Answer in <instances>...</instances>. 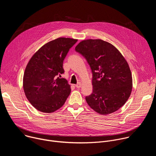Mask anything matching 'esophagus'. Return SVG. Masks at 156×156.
Here are the masks:
<instances>
[{"label":"esophagus","mask_w":156,"mask_h":156,"mask_svg":"<svg viewBox=\"0 0 156 156\" xmlns=\"http://www.w3.org/2000/svg\"><path fill=\"white\" fill-rule=\"evenodd\" d=\"M81 86V83H77L76 84H75V87H76L77 88H80Z\"/></svg>","instance_id":"1"}]
</instances>
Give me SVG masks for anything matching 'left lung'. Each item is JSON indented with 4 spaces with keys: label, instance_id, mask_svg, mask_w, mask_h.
Masks as SVG:
<instances>
[{
    "label": "left lung",
    "instance_id": "1",
    "mask_svg": "<svg viewBox=\"0 0 156 156\" xmlns=\"http://www.w3.org/2000/svg\"><path fill=\"white\" fill-rule=\"evenodd\" d=\"M75 51L86 58L93 74V93L85 98L87 104L101 115L115 112L125 104L132 90L127 62L115 47L101 39L84 40Z\"/></svg>",
    "mask_w": 156,
    "mask_h": 156
}]
</instances>
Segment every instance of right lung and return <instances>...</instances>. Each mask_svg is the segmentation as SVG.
I'll return each mask as SVG.
<instances>
[{
	"mask_svg": "<svg viewBox=\"0 0 156 156\" xmlns=\"http://www.w3.org/2000/svg\"><path fill=\"white\" fill-rule=\"evenodd\" d=\"M76 42L57 38L44 44L30 60L23 76V90L31 105L41 112H54L70 95V85L61 75L63 60Z\"/></svg>",
	"mask_w": 156,
	"mask_h": 156,
	"instance_id": "obj_1",
	"label": "right lung"
}]
</instances>
